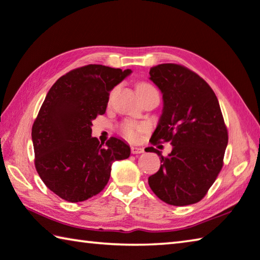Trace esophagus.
<instances>
[{"mask_svg": "<svg viewBox=\"0 0 260 260\" xmlns=\"http://www.w3.org/2000/svg\"><path fill=\"white\" fill-rule=\"evenodd\" d=\"M131 151H132V153H133V154H140V153L144 152L143 148H140V146H135V145L132 146Z\"/></svg>", "mask_w": 260, "mask_h": 260, "instance_id": "obj_1", "label": "esophagus"}]
</instances>
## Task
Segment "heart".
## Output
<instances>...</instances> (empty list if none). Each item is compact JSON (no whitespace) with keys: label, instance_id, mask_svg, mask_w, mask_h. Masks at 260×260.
<instances>
[{"label":"heart","instance_id":"b5f03b06","mask_svg":"<svg viewBox=\"0 0 260 260\" xmlns=\"http://www.w3.org/2000/svg\"><path fill=\"white\" fill-rule=\"evenodd\" d=\"M148 89H154V87L152 86V85L144 83V82L138 84V92L148 91ZM120 131L125 138H127L131 141H136V140H139L141 134L144 133V132L146 131V126L143 124H136V122L127 121L121 125Z\"/></svg>","mask_w":260,"mask_h":260}]
</instances>
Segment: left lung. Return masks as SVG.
<instances>
[{"instance_id": "1", "label": "left lung", "mask_w": 260, "mask_h": 260, "mask_svg": "<svg viewBox=\"0 0 260 260\" xmlns=\"http://www.w3.org/2000/svg\"><path fill=\"white\" fill-rule=\"evenodd\" d=\"M150 79L161 91L164 108L150 142H169L159 171L149 177L151 190L172 206L199 202L218 176L229 135L219 102L199 75L181 64L161 63L150 69Z\"/></svg>"}]
</instances>
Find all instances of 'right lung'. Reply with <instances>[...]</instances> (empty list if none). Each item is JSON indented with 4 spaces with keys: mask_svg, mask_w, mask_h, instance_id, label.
<instances>
[{
    "mask_svg": "<svg viewBox=\"0 0 260 260\" xmlns=\"http://www.w3.org/2000/svg\"><path fill=\"white\" fill-rule=\"evenodd\" d=\"M131 69L87 64L56 81L46 94L31 128L35 167L50 190L69 202L100 193L112 162L127 159L125 141L110 138L106 146L92 138V120L106 112L109 92Z\"/></svg>",
    "mask_w": 260,
    "mask_h": 260,
    "instance_id": "1",
    "label": "right lung"
}]
</instances>
